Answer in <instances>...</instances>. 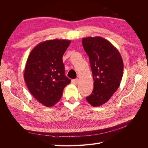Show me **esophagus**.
I'll use <instances>...</instances> for the list:
<instances>
[{
    "label": "esophagus",
    "instance_id": "obj_1",
    "mask_svg": "<svg viewBox=\"0 0 148 148\" xmlns=\"http://www.w3.org/2000/svg\"><path fill=\"white\" fill-rule=\"evenodd\" d=\"M78 79H72V80H71V83H73V84H77V83H78Z\"/></svg>",
    "mask_w": 148,
    "mask_h": 148
}]
</instances>
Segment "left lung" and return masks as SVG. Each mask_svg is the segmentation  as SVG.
<instances>
[{
	"label": "left lung",
	"instance_id": "8db88e82",
	"mask_svg": "<svg viewBox=\"0 0 148 148\" xmlns=\"http://www.w3.org/2000/svg\"><path fill=\"white\" fill-rule=\"evenodd\" d=\"M88 54L94 79V89L86 99L93 107L103 105L119 88L123 72V63L118 49L109 41L99 37L82 39Z\"/></svg>",
	"mask_w": 148,
	"mask_h": 148
}]
</instances>
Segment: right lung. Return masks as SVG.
<instances>
[{"label": "right lung", "instance_id": "1", "mask_svg": "<svg viewBox=\"0 0 148 148\" xmlns=\"http://www.w3.org/2000/svg\"><path fill=\"white\" fill-rule=\"evenodd\" d=\"M70 40L51 39L40 42L30 52L24 71L28 90L39 102L54 106L71 80L65 75L62 57Z\"/></svg>", "mask_w": 148, "mask_h": 148}]
</instances>
